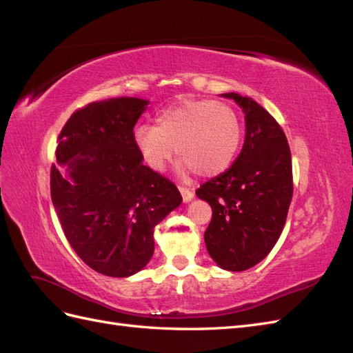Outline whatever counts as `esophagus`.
<instances>
[{
  "label": "esophagus",
  "mask_w": 353,
  "mask_h": 353,
  "mask_svg": "<svg viewBox=\"0 0 353 353\" xmlns=\"http://www.w3.org/2000/svg\"><path fill=\"white\" fill-rule=\"evenodd\" d=\"M179 191H181V196H183V201L184 203H188V201H191V200L194 199V193L191 190H188L185 187H181Z\"/></svg>",
  "instance_id": "34e87169"
}]
</instances>
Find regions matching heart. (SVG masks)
<instances>
[{
    "label": "heart",
    "instance_id": "obj_1",
    "mask_svg": "<svg viewBox=\"0 0 353 353\" xmlns=\"http://www.w3.org/2000/svg\"><path fill=\"white\" fill-rule=\"evenodd\" d=\"M134 143L154 172H162L176 152L185 169L212 176L223 172L236 157L241 122L223 101L183 100L160 110L156 125H138Z\"/></svg>",
    "mask_w": 353,
    "mask_h": 353
}]
</instances>
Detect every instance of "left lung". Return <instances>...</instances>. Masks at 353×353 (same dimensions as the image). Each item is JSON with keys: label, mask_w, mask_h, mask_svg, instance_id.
<instances>
[{"label": "left lung", "mask_w": 353, "mask_h": 353, "mask_svg": "<svg viewBox=\"0 0 353 353\" xmlns=\"http://www.w3.org/2000/svg\"><path fill=\"white\" fill-rule=\"evenodd\" d=\"M244 113L245 137L239 157L196 194L212 208L205 232L210 258L222 270L245 271L280 239L293 196L292 154L281 126L250 97L221 94Z\"/></svg>", "instance_id": "1"}]
</instances>
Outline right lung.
Masks as SVG:
<instances>
[{
  "mask_svg": "<svg viewBox=\"0 0 353 353\" xmlns=\"http://www.w3.org/2000/svg\"><path fill=\"white\" fill-rule=\"evenodd\" d=\"M148 100L94 101L63 126L51 200L72 249L108 276L141 271L154 253V227L176 209L175 184L143 165L134 126Z\"/></svg>",
  "mask_w": 353,
  "mask_h": 353,
  "instance_id": "1",
  "label": "right lung"
}]
</instances>
